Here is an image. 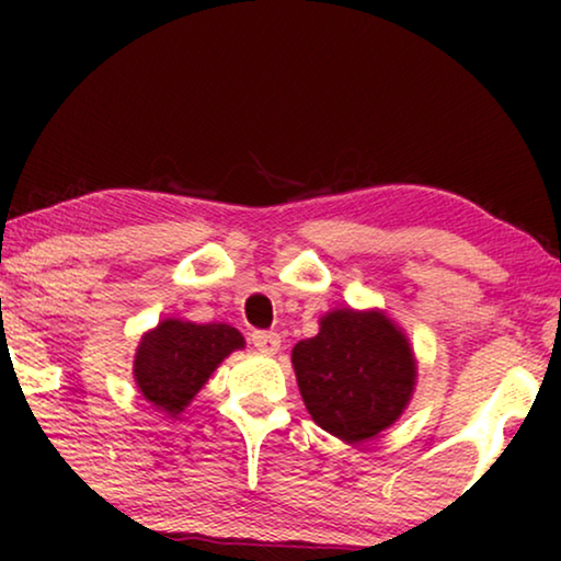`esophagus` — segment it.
<instances>
[{
    "mask_svg": "<svg viewBox=\"0 0 561 561\" xmlns=\"http://www.w3.org/2000/svg\"><path fill=\"white\" fill-rule=\"evenodd\" d=\"M252 347L257 352H263V355H275V352L280 350V336L275 332H252L250 336Z\"/></svg>",
    "mask_w": 561,
    "mask_h": 561,
    "instance_id": "1",
    "label": "esophagus"
}]
</instances>
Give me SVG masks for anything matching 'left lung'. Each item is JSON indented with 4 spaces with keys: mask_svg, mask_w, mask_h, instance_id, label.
<instances>
[{
    "mask_svg": "<svg viewBox=\"0 0 561 561\" xmlns=\"http://www.w3.org/2000/svg\"><path fill=\"white\" fill-rule=\"evenodd\" d=\"M306 411L336 439L357 444L393 426L416 388L409 336L380 309H334L290 352Z\"/></svg>",
    "mask_w": 561,
    "mask_h": 561,
    "instance_id": "8db88e82",
    "label": "left lung"
}]
</instances>
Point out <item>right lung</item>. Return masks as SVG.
<instances>
[{
  "label": "right lung",
  "mask_w": 561,
  "mask_h": 561,
  "mask_svg": "<svg viewBox=\"0 0 561 561\" xmlns=\"http://www.w3.org/2000/svg\"><path fill=\"white\" fill-rule=\"evenodd\" d=\"M242 347L244 336L229 324L163 319L137 344L133 365L137 390L152 409L175 419L225 357Z\"/></svg>",
  "instance_id": "obj_1"
}]
</instances>
